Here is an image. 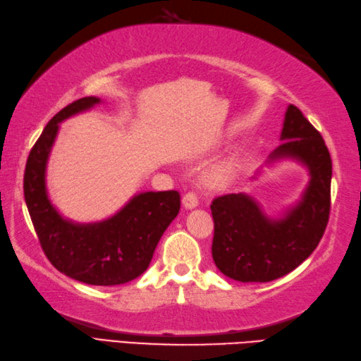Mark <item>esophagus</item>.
<instances>
[{
	"mask_svg": "<svg viewBox=\"0 0 361 361\" xmlns=\"http://www.w3.org/2000/svg\"><path fill=\"white\" fill-rule=\"evenodd\" d=\"M182 202L185 205V208H195L199 205V196L195 193V191H188V193L183 196Z\"/></svg>",
	"mask_w": 361,
	"mask_h": 361,
	"instance_id": "34e87169",
	"label": "esophagus"
}]
</instances>
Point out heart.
<instances>
[{"instance_id":"1","label":"heart","mask_w":361,"mask_h":361,"mask_svg":"<svg viewBox=\"0 0 361 361\" xmlns=\"http://www.w3.org/2000/svg\"><path fill=\"white\" fill-rule=\"evenodd\" d=\"M236 170V165L233 160H228V162H224L221 165H218L216 168L208 173L207 176V182L210 183L212 187H221V185H226V183L233 178Z\"/></svg>"}]
</instances>
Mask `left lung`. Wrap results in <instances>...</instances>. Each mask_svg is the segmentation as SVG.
Masks as SVG:
<instances>
[{
	"mask_svg": "<svg viewBox=\"0 0 361 361\" xmlns=\"http://www.w3.org/2000/svg\"><path fill=\"white\" fill-rule=\"evenodd\" d=\"M283 143L269 162L295 159L309 170L301 201L283 218L270 219L244 193L213 199V261L224 275L241 283H269L281 278L315 250L329 221L332 160L326 143L301 111L289 105Z\"/></svg>",
	"mask_w": 361,
	"mask_h": 361,
	"instance_id": "obj_1",
	"label": "left lung"
}]
</instances>
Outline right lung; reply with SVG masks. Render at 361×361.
<instances>
[{
  "instance_id": "add662e5",
  "label": "right lung",
  "mask_w": 361,
  "mask_h": 361,
  "mask_svg": "<svg viewBox=\"0 0 361 361\" xmlns=\"http://www.w3.org/2000/svg\"><path fill=\"white\" fill-rule=\"evenodd\" d=\"M100 103L83 97L63 108L32 147L24 171V199L38 241L52 266L80 283L118 286L140 276L153 259L159 239L178 216V191L134 196L113 218L74 224L61 218L46 191V164L63 120Z\"/></svg>"
}]
</instances>
